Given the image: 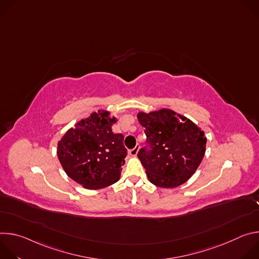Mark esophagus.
<instances>
[{
    "instance_id": "1",
    "label": "esophagus",
    "mask_w": 259,
    "mask_h": 259,
    "mask_svg": "<svg viewBox=\"0 0 259 259\" xmlns=\"http://www.w3.org/2000/svg\"><path fill=\"white\" fill-rule=\"evenodd\" d=\"M138 151H139V145H136V146L134 147V149H132V150L129 151V154H130L132 157H136L137 154H138Z\"/></svg>"
}]
</instances>
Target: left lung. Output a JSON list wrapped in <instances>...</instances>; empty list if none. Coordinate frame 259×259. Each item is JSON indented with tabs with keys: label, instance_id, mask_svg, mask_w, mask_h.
Masks as SVG:
<instances>
[{
	"label": "left lung",
	"instance_id": "left-lung-1",
	"mask_svg": "<svg viewBox=\"0 0 259 259\" xmlns=\"http://www.w3.org/2000/svg\"><path fill=\"white\" fill-rule=\"evenodd\" d=\"M137 119L145 128L151 147L150 151L142 147L137 155L149 180L164 189H173L188 181L206 152L204 131L169 108L149 114L139 112Z\"/></svg>",
	"mask_w": 259,
	"mask_h": 259
}]
</instances>
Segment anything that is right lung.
Segmentation results:
<instances>
[{"mask_svg":"<svg viewBox=\"0 0 259 259\" xmlns=\"http://www.w3.org/2000/svg\"><path fill=\"white\" fill-rule=\"evenodd\" d=\"M104 109L68 129L58 141V160L68 177L85 189L99 190L120 179L127 150L124 136L114 133L116 117Z\"/></svg>","mask_w":259,"mask_h":259,"instance_id":"add662e5","label":"right lung"}]
</instances>
